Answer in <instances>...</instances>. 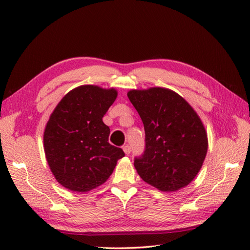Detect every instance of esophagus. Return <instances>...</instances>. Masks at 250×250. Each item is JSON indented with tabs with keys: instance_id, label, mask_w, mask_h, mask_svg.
<instances>
[{
	"instance_id": "1",
	"label": "esophagus",
	"mask_w": 250,
	"mask_h": 250,
	"mask_svg": "<svg viewBox=\"0 0 250 250\" xmlns=\"http://www.w3.org/2000/svg\"><path fill=\"white\" fill-rule=\"evenodd\" d=\"M122 149H124V151H125V155H130V152H131V147H130L129 145H125L124 147H122Z\"/></svg>"
}]
</instances>
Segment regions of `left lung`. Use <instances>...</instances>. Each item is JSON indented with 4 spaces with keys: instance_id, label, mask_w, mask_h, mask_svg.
<instances>
[{
    "instance_id": "left-lung-1",
    "label": "left lung",
    "mask_w": 250,
    "mask_h": 250,
    "mask_svg": "<svg viewBox=\"0 0 250 250\" xmlns=\"http://www.w3.org/2000/svg\"><path fill=\"white\" fill-rule=\"evenodd\" d=\"M128 98L144 124V155L134 167L145 183L164 192L188 186L205 160L204 125L187 101L171 89H132Z\"/></svg>"
}]
</instances>
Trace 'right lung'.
Segmentation results:
<instances>
[{"label": "right lung", "instance_id": "1", "mask_svg": "<svg viewBox=\"0 0 250 250\" xmlns=\"http://www.w3.org/2000/svg\"><path fill=\"white\" fill-rule=\"evenodd\" d=\"M115 88L94 84L74 88L52 111L44 131V150L57 182L74 192H88L104 184L121 148L108 143L110 130L102 118L115 102Z\"/></svg>", "mask_w": 250, "mask_h": 250}]
</instances>
